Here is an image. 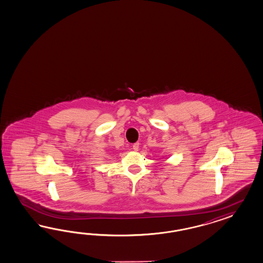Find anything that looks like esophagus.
Listing matches in <instances>:
<instances>
[{"mask_svg": "<svg viewBox=\"0 0 263 263\" xmlns=\"http://www.w3.org/2000/svg\"><path fill=\"white\" fill-rule=\"evenodd\" d=\"M132 147H133V149L135 150V151H138L139 147H140V143H139V142H136V143L133 144Z\"/></svg>", "mask_w": 263, "mask_h": 263, "instance_id": "1", "label": "esophagus"}]
</instances>
